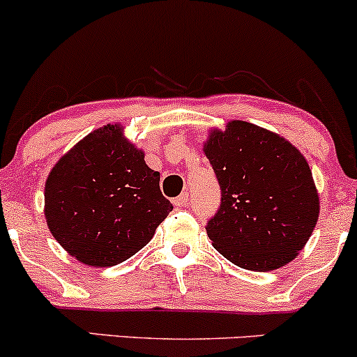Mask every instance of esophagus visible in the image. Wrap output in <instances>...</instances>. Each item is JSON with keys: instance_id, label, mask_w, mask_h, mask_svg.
I'll return each instance as SVG.
<instances>
[{"instance_id": "obj_1", "label": "esophagus", "mask_w": 357, "mask_h": 357, "mask_svg": "<svg viewBox=\"0 0 357 357\" xmlns=\"http://www.w3.org/2000/svg\"><path fill=\"white\" fill-rule=\"evenodd\" d=\"M174 206H178V208H183V206H186L188 203H190V195H188V192H181V195L178 196V198H174Z\"/></svg>"}]
</instances>
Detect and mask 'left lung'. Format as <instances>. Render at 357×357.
I'll return each instance as SVG.
<instances>
[{
    "instance_id": "8db88e82",
    "label": "left lung",
    "mask_w": 357,
    "mask_h": 357,
    "mask_svg": "<svg viewBox=\"0 0 357 357\" xmlns=\"http://www.w3.org/2000/svg\"><path fill=\"white\" fill-rule=\"evenodd\" d=\"M221 188L208 221L213 247L253 272L284 267L312 235L321 203L312 171L296 146L245 121L211 129L203 146Z\"/></svg>"
}]
</instances>
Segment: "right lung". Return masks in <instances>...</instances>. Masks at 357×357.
<instances>
[{
    "instance_id": "1",
    "label": "right lung",
    "mask_w": 357,
    "mask_h": 357,
    "mask_svg": "<svg viewBox=\"0 0 357 357\" xmlns=\"http://www.w3.org/2000/svg\"><path fill=\"white\" fill-rule=\"evenodd\" d=\"M173 211L159 173L121 124L96 129L52 167L45 218L55 240L82 264L114 267L144 248Z\"/></svg>"
}]
</instances>
